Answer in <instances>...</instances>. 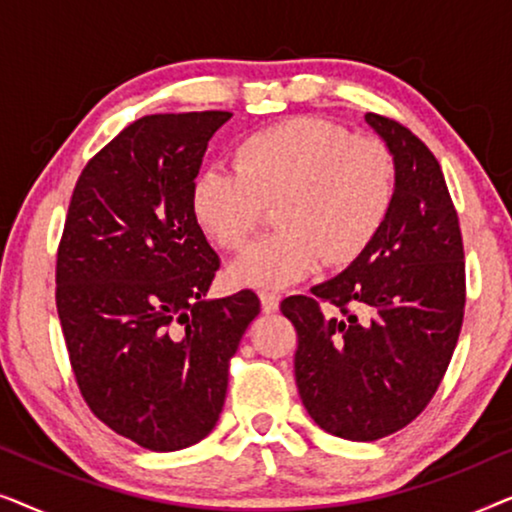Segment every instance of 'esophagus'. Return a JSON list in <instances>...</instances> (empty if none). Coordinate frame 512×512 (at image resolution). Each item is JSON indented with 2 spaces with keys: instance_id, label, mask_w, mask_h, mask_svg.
<instances>
[{
  "instance_id": "esophagus-1",
  "label": "esophagus",
  "mask_w": 512,
  "mask_h": 512,
  "mask_svg": "<svg viewBox=\"0 0 512 512\" xmlns=\"http://www.w3.org/2000/svg\"><path fill=\"white\" fill-rule=\"evenodd\" d=\"M258 298H261V307H263V312H265V314L277 312V307H279V296H275V293H270V291H261V293H258Z\"/></svg>"
}]
</instances>
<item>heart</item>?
I'll use <instances>...</instances> for the list:
<instances>
[{
	"mask_svg": "<svg viewBox=\"0 0 512 512\" xmlns=\"http://www.w3.org/2000/svg\"><path fill=\"white\" fill-rule=\"evenodd\" d=\"M233 170H205L191 186V214L209 242L240 251L277 205L279 233L230 265L228 282L284 289L359 261L387 226L398 193V165L375 137L345 125L296 116L251 132L235 146Z\"/></svg>",
	"mask_w": 512,
	"mask_h": 512,
	"instance_id": "b5f03b06",
	"label": "heart"
}]
</instances>
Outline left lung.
I'll list each match as a JSON object with an SVG mask.
<instances>
[{
  "mask_svg": "<svg viewBox=\"0 0 512 512\" xmlns=\"http://www.w3.org/2000/svg\"><path fill=\"white\" fill-rule=\"evenodd\" d=\"M366 123L394 153L398 193L380 237L338 277L291 296L298 394L321 429L377 440L426 408L450 366L466 303L464 244L443 170L391 118Z\"/></svg>",
  "mask_w": 512,
  "mask_h": 512,
  "instance_id": "1",
  "label": "left lung"
}]
</instances>
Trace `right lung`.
I'll use <instances>...</instances> for the list:
<instances>
[{
    "mask_svg": "<svg viewBox=\"0 0 512 512\" xmlns=\"http://www.w3.org/2000/svg\"><path fill=\"white\" fill-rule=\"evenodd\" d=\"M230 111L153 114L111 139L76 181L55 303L88 408L153 452L209 436L228 361L261 303L207 298L219 256L193 221L191 186Z\"/></svg>",
    "mask_w": 512,
    "mask_h": 512,
    "instance_id": "1",
    "label": "right lung"
}]
</instances>
